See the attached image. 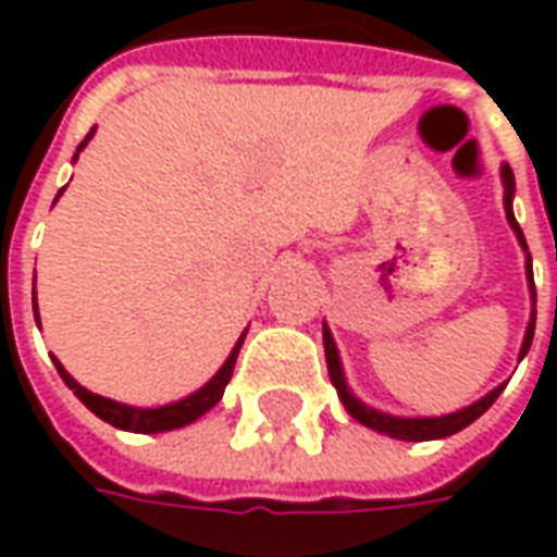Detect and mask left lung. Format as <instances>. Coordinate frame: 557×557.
Segmentation results:
<instances>
[{
    "mask_svg": "<svg viewBox=\"0 0 557 557\" xmlns=\"http://www.w3.org/2000/svg\"><path fill=\"white\" fill-rule=\"evenodd\" d=\"M89 137H86V143H89ZM86 143H83V146H86ZM62 190H65V187H62ZM62 190H59V194H62ZM32 307H35V322H38V327H41V315H38V304H35V289H32ZM242 339L235 343V349H232V355L226 358V363L220 367L218 375H214L208 385L199 387V391L190 394V397L178 399V403H172V406H160V409H131V406H122V403H115V399H107L101 397V394H91V391H86L79 382H74V375L67 373L65 367L55 361L53 355H50V358H53L55 370H59V375H62V382L74 391V397H77L86 409L95 411L98 418L107 420V423H113L115 430L166 432V430H178V426L194 423L196 418H202L208 409H214V406H218L220 397H223V387H226V382L232 379V367H235V358H238V349H242ZM346 397H349V394H346Z\"/></svg>",
    "mask_w": 557,
    "mask_h": 557,
    "instance_id": "obj_1",
    "label": "left lung"
}]
</instances>
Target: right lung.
I'll return each instance as SVG.
<instances>
[{
  "instance_id": "obj_1",
  "label": "right lung",
  "mask_w": 557,
  "mask_h": 557,
  "mask_svg": "<svg viewBox=\"0 0 557 557\" xmlns=\"http://www.w3.org/2000/svg\"><path fill=\"white\" fill-rule=\"evenodd\" d=\"M531 337H534V325L528 327V337H525V349H522V355L528 351V346H531ZM334 349V343H331V337L325 339V355L327 351ZM331 363H337V358L334 361H327V370H331ZM504 387H498V391H492L490 397H483L480 403H474V406H468L466 411H459V414H450V418L444 420H420V423H403V420H394V418H385V414H373V411L367 409H351V414L358 420H363L367 426H373V430L379 432H387V435H394V438H409V442H423V438H438V435H444V432H456L462 430V426H468L471 420H478L483 411L490 409L492 403L498 399V394H502Z\"/></svg>"
}]
</instances>
